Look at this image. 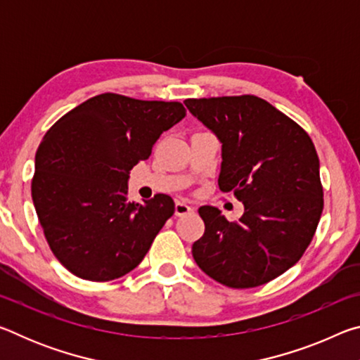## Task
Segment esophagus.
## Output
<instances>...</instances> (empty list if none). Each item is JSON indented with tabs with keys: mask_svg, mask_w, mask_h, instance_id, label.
<instances>
[{
	"mask_svg": "<svg viewBox=\"0 0 360 360\" xmlns=\"http://www.w3.org/2000/svg\"><path fill=\"white\" fill-rule=\"evenodd\" d=\"M174 211H176V216H184V214H188V212L193 211V206L184 202V200H178L174 205Z\"/></svg>",
	"mask_w": 360,
	"mask_h": 360,
	"instance_id": "obj_1",
	"label": "esophagus"
}]
</instances>
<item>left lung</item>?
Listing matches in <instances>:
<instances>
[{"label": "left lung", "instance_id": "8db88e82", "mask_svg": "<svg viewBox=\"0 0 360 360\" xmlns=\"http://www.w3.org/2000/svg\"><path fill=\"white\" fill-rule=\"evenodd\" d=\"M222 144L219 188L245 205L230 222L214 206L198 210L205 233L197 265L233 289L257 288L294 266L322 214L319 157L308 133L254 95L186 100Z\"/></svg>", "mask_w": 360, "mask_h": 360}]
</instances>
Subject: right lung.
Instances as JSON below:
<instances>
[{"instance_id": "1", "label": "right lung", "mask_w": 360, "mask_h": 360, "mask_svg": "<svg viewBox=\"0 0 360 360\" xmlns=\"http://www.w3.org/2000/svg\"><path fill=\"white\" fill-rule=\"evenodd\" d=\"M184 117L178 101L101 94L71 109L42 138L32 197L49 246L72 275L111 281L141 264L174 202L165 193L129 202L130 169Z\"/></svg>"}]
</instances>
